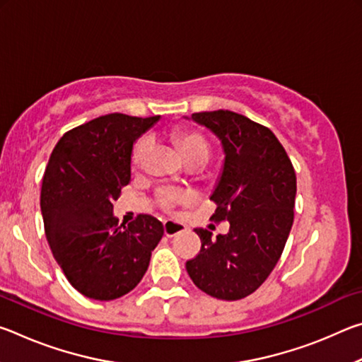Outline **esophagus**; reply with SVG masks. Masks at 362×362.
<instances>
[{"mask_svg":"<svg viewBox=\"0 0 362 362\" xmlns=\"http://www.w3.org/2000/svg\"><path fill=\"white\" fill-rule=\"evenodd\" d=\"M164 235L168 238H173L175 235H179V233L185 231V225H182L179 222H173V220H164Z\"/></svg>","mask_w":362,"mask_h":362,"instance_id":"obj_1","label":"esophagus"}]
</instances>
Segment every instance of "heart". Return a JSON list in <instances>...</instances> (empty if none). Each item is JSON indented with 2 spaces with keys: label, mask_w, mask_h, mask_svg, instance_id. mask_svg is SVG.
<instances>
[{
  "label": "heart",
  "mask_w": 362,
  "mask_h": 362,
  "mask_svg": "<svg viewBox=\"0 0 362 362\" xmlns=\"http://www.w3.org/2000/svg\"><path fill=\"white\" fill-rule=\"evenodd\" d=\"M170 137H173V142L177 145V148L180 150L183 159L188 163V166H203L207 159H209V144H207L206 137L201 132L193 129H175ZM150 150L151 144L148 137H142L137 140L131 153V166L134 170H140L145 168ZM156 199L158 204L168 211L173 209L177 204L185 203L187 194L170 192V189H163V192L158 193Z\"/></svg>",
  "instance_id": "heart-1"
}]
</instances>
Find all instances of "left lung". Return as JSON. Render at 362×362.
<instances>
[{"instance_id": "obj_1", "label": "left lung", "mask_w": 362, "mask_h": 362, "mask_svg": "<svg viewBox=\"0 0 362 362\" xmlns=\"http://www.w3.org/2000/svg\"><path fill=\"white\" fill-rule=\"evenodd\" d=\"M222 140L225 166L211 201L214 222H230L212 240L196 228L201 250L187 260L196 287L220 300H240L265 283L283 254L293 223L297 177L284 146L259 122L230 110L193 113Z\"/></svg>"}]
</instances>
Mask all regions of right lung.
Masks as SVG:
<instances>
[{"label":"right lung","instance_id":"1","mask_svg":"<svg viewBox=\"0 0 362 362\" xmlns=\"http://www.w3.org/2000/svg\"><path fill=\"white\" fill-rule=\"evenodd\" d=\"M158 119L99 116L65 132L49 158L40 198L47 243L69 283L89 298L131 292L164 235L148 214L127 225L113 217V201L131 180L132 145Z\"/></svg>","mask_w":362,"mask_h":362}]
</instances>
